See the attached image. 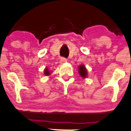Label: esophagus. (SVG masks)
<instances>
[{
    "instance_id": "esophagus-1",
    "label": "esophagus",
    "mask_w": 131,
    "mask_h": 131,
    "mask_svg": "<svg viewBox=\"0 0 131 131\" xmlns=\"http://www.w3.org/2000/svg\"><path fill=\"white\" fill-rule=\"evenodd\" d=\"M67 61V59L64 58V57H62V58H61V60H60V62H61V64L66 63Z\"/></svg>"
}]
</instances>
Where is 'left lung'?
Returning <instances> with one entry per match:
<instances>
[{
    "instance_id": "8db88e82",
    "label": "left lung",
    "mask_w": 131,
    "mask_h": 131,
    "mask_svg": "<svg viewBox=\"0 0 131 131\" xmlns=\"http://www.w3.org/2000/svg\"><path fill=\"white\" fill-rule=\"evenodd\" d=\"M79 74L82 78H85L87 76V70L85 68V66L83 64H81L79 67Z\"/></svg>"
}]
</instances>
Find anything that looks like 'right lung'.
I'll use <instances>...</instances> for the list:
<instances>
[{
	"label": "right lung",
	"mask_w": 131,
	"mask_h": 131,
	"mask_svg": "<svg viewBox=\"0 0 131 131\" xmlns=\"http://www.w3.org/2000/svg\"><path fill=\"white\" fill-rule=\"evenodd\" d=\"M44 74H45V75H50V72L49 71V70L46 68V69L45 70V71H44Z\"/></svg>",
	"instance_id": "add662e5"
}]
</instances>
